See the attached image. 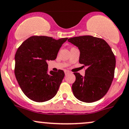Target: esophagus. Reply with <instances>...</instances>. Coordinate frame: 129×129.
Masks as SVG:
<instances>
[{
	"label": "esophagus",
	"instance_id": "esophagus-1",
	"mask_svg": "<svg viewBox=\"0 0 129 129\" xmlns=\"http://www.w3.org/2000/svg\"><path fill=\"white\" fill-rule=\"evenodd\" d=\"M69 74H70V72L68 71V70H65V74L66 75H68Z\"/></svg>",
	"mask_w": 129,
	"mask_h": 129
}]
</instances>
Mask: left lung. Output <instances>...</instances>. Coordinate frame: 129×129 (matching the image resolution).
<instances>
[{
    "label": "left lung",
    "instance_id": "1",
    "mask_svg": "<svg viewBox=\"0 0 129 129\" xmlns=\"http://www.w3.org/2000/svg\"><path fill=\"white\" fill-rule=\"evenodd\" d=\"M68 41L79 49V62L86 67L84 77L75 72L72 88L76 98L93 103L102 98L110 88L114 77L116 58L104 40L92 36L71 38Z\"/></svg>",
    "mask_w": 129,
    "mask_h": 129
}]
</instances>
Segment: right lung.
Instances as JSON below:
<instances>
[{
	"label": "right lung",
	"mask_w": 129,
	"mask_h": 129,
	"mask_svg": "<svg viewBox=\"0 0 129 129\" xmlns=\"http://www.w3.org/2000/svg\"><path fill=\"white\" fill-rule=\"evenodd\" d=\"M67 38L56 40L45 36H33L16 52L15 75L20 87L28 98L44 102L55 96L65 76L64 72L47 73V61L56 59Z\"/></svg>",
	"instance_id": "right-lung-1"
}]
</instances>
